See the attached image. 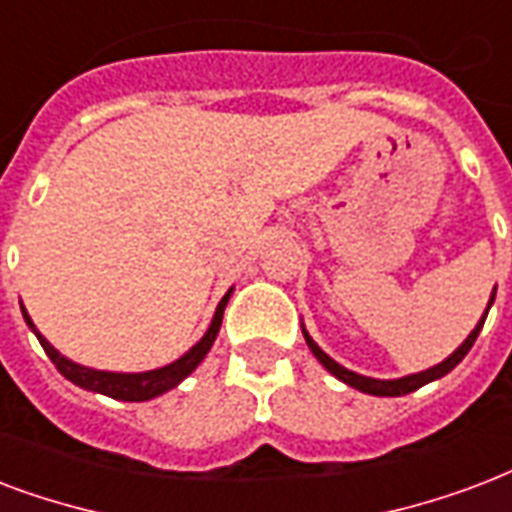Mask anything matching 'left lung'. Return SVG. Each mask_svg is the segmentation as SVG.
<instances>
[{
  "label": "left lung",
  "instance_id": "left-lung-1",
  "mask_svg": "<svg viewBox=\"0 0 512 512\" xmlns=\"http://www.w3.org/2000/svg\"><path fill=\"white\" fill-rule=\"evenodd\" d=\"M494 295H497V287H494V292H491V300L489 306H486V314H489L491 303H494ZM486 314L481 317V322L475 325V330L470 335H467V341L459 346V349L448 357V360H443L440 365H435V368L429 370H421V373H413V376H403V378H392V381H381V378H368V376H360V373H354V370L343 368V365H338V362L333 360V357H327L325 351L319 349L317 343H314V338L306 333V327H303V338H306L308 349H311V354L317 357L322 365H325L330 373H333L335 378H341L343 384L354 386V389H360V392H365V395H376V397H400V395H408V392H416L419 386L429 384V381H435V378H443L446 373H451V370L459 365V362L467 357V351L473 349L475 338H478V333H481L483 322H486Z\"/></svg>",
  "mask_w": 512,
  "mask_h": 512
}]
</instances>
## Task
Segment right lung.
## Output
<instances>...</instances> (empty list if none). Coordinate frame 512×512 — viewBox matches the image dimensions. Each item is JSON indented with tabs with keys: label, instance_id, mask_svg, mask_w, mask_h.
<instances>
[{
	"label": "right lung",
	"instance_id": "right-lung-1",
	"mask_svg": "<svg viewBox=\"0 0 512 512\" xmlns=\"http://www.w3.org/2000/svg\"><path fill=\"white\" fill-rule=\"evenodd\" d=\"M230 292L233 290L225 292V298L220 300V306H217V311H214L212 325H209L206 335L201 338V341L195 343L193 349L187 351V354H182L177 362L166 365V368L147 370V373H107V370H93V368H85V365H77V362L72 360H66L64 354H58V351L48 343V338L34 327L31 317L26 314V308L21 306V311H23V319H26V325L31 327V333L37 335V341L42 343V349H45V354H48L50 362L56 365L61 376L69 378L72 384L83 386V389H88V392H99V395H107L112 397V400L144 403V400H152V397H158L163 395V392L174 389L182 378L190 376V373L201 365V360H204L206 354H209V349H212L214 338H217V333H220L222 314H225V306H228Z\"/></svg>",
	"mask_w": 512,
	"mask_h": 512
}]
</instances>
